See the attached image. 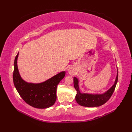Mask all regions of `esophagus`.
<instances>
[{
	"label": "esophagus",
	"instance_id": "esophagus-1",
	"mask_svg": "<svg viewBox=\"0 0 132 132\" xmlns=\"http://www.w3.org/2000/svg\"><path fill=\"white\" fill-rule=\"evenodd\" d=\"M68 72L71 75H73L75 74V69L72 68V67H70L69 69H68Z\"/></svg>",
	"mask_w": 132,
	"mask_h": 132
}]
</instances>
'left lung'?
<instances>
[{
  "label": "left lung",
  "mask_w": 132,
  "mask_h": 132,
  "mask_svg": "<svg viewBox=\"0 0 132 132\" xmlns=\"http://www.w3.org/2000/svg\"><path fill=\"white\" fill-rule=\"evenodd\" d=\"M118 80V70L116 79L114 84L112 87L105 92L104 94L100 95H92L88 94L80 93L78 85V80L76 77H74V86L77 90V95L75 100L79 105L87 106V107H95L103 105L110 99L116 88V84Z\"/></svg>",
  "instance_id": "obj_1"
}]
</instances>
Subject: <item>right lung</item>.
Segmentation results:
<instances>
[{
  "label": "right lung",
  "instance_id": "1",
  "mask_svg": "<svg viewBox=\"0 0 132 132\" xmlns=\"http://www.w3.org/2000/svg\"><path fill=\"white\" fill-rule=\"evenodd\" d=\"M19 53L14 61L13 80L16 90L28 104L36 108H47L52 106L57 99V87L65 76V71L55 75L41 83H27L19 74L17 60Z\"/></svg>",
  "mask_w": 132,
  "mask_h": 132
}]
</instances>
